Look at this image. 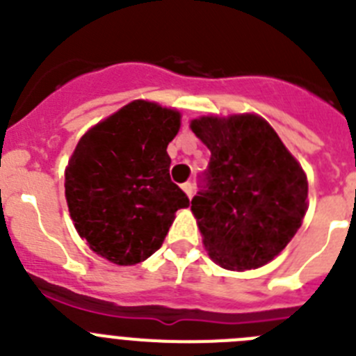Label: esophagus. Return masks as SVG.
Masks as SVG:
<instances>
[{"mask_svg":"<svg viewBox=\"0 0 356 356\" xmlns=\"http://www.w3.org/2000/svg\"><path fill=\"white\" fill-rule=\"evenodd\" d=\"M181 191H184V193L187 194V197H188V200H191V197H193L194 187H193V184H191V181H187V184H184V185H181Z\"/></svg>","mask_w":356,"mask_h":356,"instance_id":"34e87169","label":"esophagus"}]
</instances>
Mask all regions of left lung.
I'll return each mask as SVG.
<instances>
[{"label":"left lung","instance_id":"left-lung-1","mask_svg":"<svg viewBox=\"0 0 356 356\" xmlns=\"http://www.w3.org/2000/svg\"><path fill=\"white\" fill-rule=\"evenodd\" d=\"M191 130L212 155L207 191L191 207L209 257L228 271L266 266L307 213L301 163L259 114L201 115Z\"/></svg>","mask_w":356,"mask_h":356}]
</instances>
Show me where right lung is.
I'll use <instances>...</instances> for the list:
<instances>
[{"mask_svg": "<svg viewBox=\"0 0 356 356\" xmlns=\"http://www.w3.org/2000/svg\"><path fill=\"white\" fill-rule=\"evenodd\" d=\"M181 114L134 99L81 135L65 165V201L78 235L115 266H135L162 246L176 210L188 207L171 181L168 144Z\"/></svg>", "mask_w": 356, "mask_h": 356, "instance_id": "add662e5", "label": "right lung"}]
</instances>
